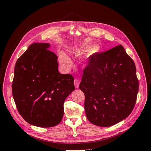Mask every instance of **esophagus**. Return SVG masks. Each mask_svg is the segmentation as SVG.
Listing matches in <instances>:
<instances>
[{
	"label": "esophagus",
	"mask_w": 151,
	"mask_h": 151,
	"mask_svg": "<svg viewBox=\"0 0 151 151\" xmlns=\"http://www.w3.org/2000/svg\"><path fill=\"white\" fill-rule=\"evenodd\" d=\"M79 84H80V81L79 79H76L74 80V86L76 87V88H79Z\"/></svg>",
	"instance_id": "obj_1"
}]
</instances>
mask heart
<instances>
[{"label":"heart","mask_w":151,"mask_h":151,"mask_svg":"<svg viewBox=\"0 0 151 151\" xmlns=\"http://www.w3.org/2000/svg\"><path fill=\"white\" fill-rule=\"evenodd\" d=\"M88 47H89L88 44H84L83 45H82V46H81L79 48L73 50L72 53L75 55H81L82 53H83L85 51H86L87 49L88 48ZM100 50H101V47H100L99 45H95L91 47L89 50L88 55H87V57L84 59V62H83L84 64V65L88 64V63L89 62V60H90V58L95 55L97 54L98 53H99L100 52ZM59 57H60V60L62 65L65 68H69L72 65V62L71 60L66 55L65 53L60 52L59 53Z\"/></svg>","instance_id":"b5f03b06"}]
</instances>
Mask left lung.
<instances>
[{
    "label": "left lung",
    "instance_id": "obj_1",
    "mask_svg": "<svg viewBox=\"0 0 151 151\" xmlns=\"http://www.w3.org/2000/svg\"><path fill=\"white\" fill-rule=\"evenodd\" d=\"M79 89L89 121L99 127L115 125L130 115L137 101L135 63L121 45L98 53L84 68Z\"/></svg>",
    "mask_w": 151,
    "mask_h": 151
}]
</instances>
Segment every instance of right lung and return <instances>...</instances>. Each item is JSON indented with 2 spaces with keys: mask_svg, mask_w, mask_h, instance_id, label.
<instances>
[{
  "mask_svg": "<svg viewBox=\"0 0 151 151\" xmlns=\"http://www.w3.org/2000/svg\"><path fill=\"white\" fill-rule=\"evenodd\" d=\"M49 43H35L17 59L12 84L18 111L29 124L52 127L63 115V103L75 89L74 77L58 70Z\"/></svg>",
  "mask_w": 151,
  "mask_h": 151,
  "instance_id": "obj_1",
  "label": "right lung"
}]
</instances>
